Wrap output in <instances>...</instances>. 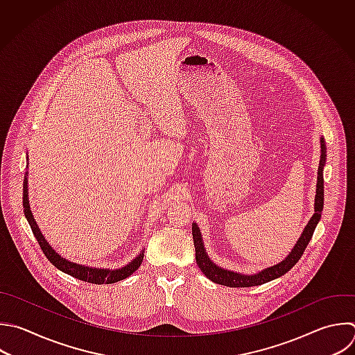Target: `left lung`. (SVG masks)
Here are the masks:
<instances>
[{
  "label": "left lung",
  "mask_w": 355,
  "mask_h": 355,
  "mask_svg": "<svg viewBox=\"0 0 355 355\" xmlns=\"http://www.w3.org/2000/svg\"><path fill=\"white\" fill-rule=\"evenodd\" d=\"M320 147H322V150H320L322 154H320V162H319V168H318V183H316V196H315V214L312 215L311 220L305 226L300 240L297 241V244L294 245L291 252L280 263L273 265L270 268H266L262 272H259L257 275H250V276L222 269V268L216 266L215 263H212V261L205 254L200 229L197 227L196 223H193L191 230H193V240H194V247H196V261H197V265L201 269V272L209 280H212L214 283H218V284L229 286V287L259 286V284H263L266 282H270V280L284 275L286 272H288L298 262V259L304 254L309 240L312 239L313 230H315V227H316V225H318V222L320 219V214H322V209H323V172L322 171H323V165H324V161H326V147H324V141L323 140H320Z\"/></svg>",
  "instance_id": "1"
}]
</instances>
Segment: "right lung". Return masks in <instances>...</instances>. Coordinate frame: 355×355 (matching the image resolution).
<instances>
[{
    "label": "right lung",
    "mask_w": 355,
    "mask_h": 355,
    "mask_svg": "<svg viewBox=\"0 0 355 355\" xmlns=\"http://www.w3.org/2000/svg\"><path fill=\"white\" fill-rule=\"evenodd\" d=\"M24 208H25V216L29 220V225L32 227V232L37 240V243L40 244L44 255L49 258V261L57 266L60 270L79 279L87 283H94V284H110V283H115L119 280L126 279L128 276H130L136 269H139V266L143 262V257L144 254L140 252L139 257H136V259H133L129 265L121 268V269H115V270H110V269H97V268H89L85 265H78L73 262L67 261L65 258H61L60 254H57L51 245H49L47 240L43 237L40 229L37 227V223L31 212V207H29V201H28V182L26 178L24 180Z\"/></svg>",
    "instance_id": "add662e5"
}]
</instances>
